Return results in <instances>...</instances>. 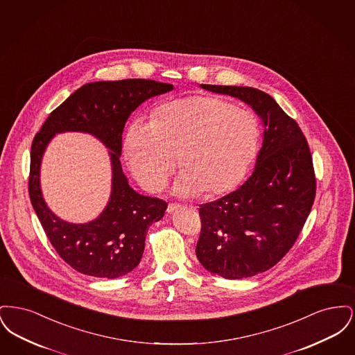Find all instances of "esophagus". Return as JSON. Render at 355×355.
<instances>
[{
	"label": "esophagus",
	"mask_w": 355,
	"mask_h": 355,
	"mask_svg": "<svg viewBox=\"0 0 355 355\" xmlns=\"http://www.w3.org/2000/svg\"><path fill=\"white\" fill-rule=\"evenodd\" d=\"M180 207H181V206H180L178 203H169V205H168V213L171 214V213H174L175 210H178Z\"/></svg>",
	"instance_id": "1"
}]
</instances>
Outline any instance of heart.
<instances>
[{
  "label": "heart",
  "instance_id": "obj_1",
  "mask_svg": "<svg viewBox=\"0 0 355 355\" xmlns=\"http://www.w3.org/2000/svg\"><path fill=\"white\" fill-rule=\"evenodd\" d=\"M258 121L249 110L213 96L166 102L152 122L135 121L125 137V154L135 180L157 191L166 184L177 157L182 173L180 196L205 190L220 196L243 178L258 150Z\"/></svg>",
  "mask_w": 355,
  "mask_h": 355
}]
</instances>
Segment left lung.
Segmentation results:
<instances>
[{
  "mask_svg": "<svg viewBox=\"0 0 355 355\" xmlns=\"http://www.w3.org/2000/svg\"><path fill=\"white\" fill-rule=\"evenodd\" d=\"M236 97L262 121L263 141L248 181L200 206L202 220L196 254L203 268L227 279L269 270L294 245L315 198L307 141L268 93L249 86L201 85Z\"/></svg>",
  "mask_w": 355,
  "mask_h": 355,
  "instance_id": "8db88e82",
  "label": "left lung"
}]
</instances>
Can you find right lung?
<instances>
[{
    "label": "right lung",
    "mask_w": 355,
    "mask_h": 355,
    "mask_svg": "<svg viewBox=\"0 0 355 355\" xmlns=\"http://www.w3.org/2000/svg\"><path fill=\"white\" fill-rule=\"evenodd\" d=\"M173 90L153 80L98 81L81 86L53 110L35 135L31 152L29 196L34 211L53 248L74 270L97 278H119L138 266L153 222L164 216L168 203L132 189L121 166L122 132L129 116L142 102ZM87 132L110 150L112 191L102 214L86 224L57 218L42 197L39 171L43 153L55 134Z\"/></svg>",
    "instance_id": "add662e5"
}]
</instances>
